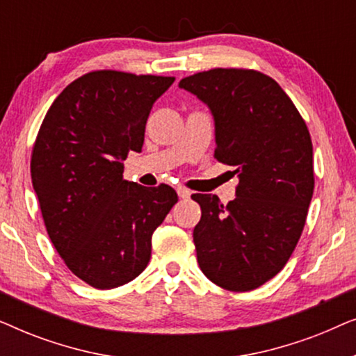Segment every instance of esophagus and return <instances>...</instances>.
I'll return each instance as SVG.
<instances>
[{"label":"esophagus","mask_w":356,"mask_h":356,"mask_svg":"<svg viewBox=\"0 0 356 356\" xmlns=\"http://www.w3.org/2000/svg\"><path fill=\"white\" fill-rule=\"evenodd\" d=\"M177 193L181 199H189V196H191V191H188L186 188H178Z\"/></svg>","instance_id":"esophagus-1"}]
</instances>
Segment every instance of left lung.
<instances>
[{
    "label": "left lung",
    "mask_w": 356,
    "mask_h": 356,
    "mask_svg": "<svg viewBox=\"0 0 356 356\" xmlns=\"http://www.w3.org/2000/svg\"><path fill=\"white\" fill-rule=\"evenodd\" d=\"M211 110L216 159L240 179L223 207L216 194H193L201 220L193 238L213 284L254 290L290 259L313 197V144L293 102L272 77L251 70L197 72L179 81Z\"/></svg>",
    "instance_id": "obj_1"
}]
</instances>
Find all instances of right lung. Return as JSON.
Wrapping results in <instances>:
<instances>
[{
	"label": "right lung",
	"instance_id": "obj_1",
	"mask_svg": "<svg viewBox=\"0 0 356 356\" xmlns=\"http://www.w3.org/2000/svg\"><path fill=\"white\" fill-rule=\"evenodd\" d=\"M175 77L94 71L71 82L47 111L31 173L48 236L72 274L116 289L149 264L152 233L178 201L168 184L123 179L140 152L150 108Z\"/></svg>",
	"mask_w": 356,
	"mask_h": 356
}]
</instances>
